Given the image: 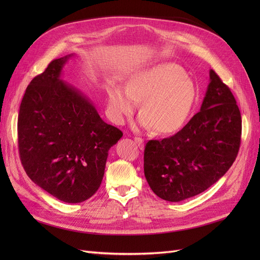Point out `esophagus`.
Masks as SVG:
<instances>
[{"label":"esophagus","instance_id":"obj_1","mask_svg":"<svg viewBox=\"0 0 260 260\" xmlns=\"http://www.w3.org/2000/svg\"><path fill=\"white\" fill-rule=\"evenodd\" d=\"M136 143L139 145V147L142 149L144 147V140L142 138H135Z\"/></svg>","mask_w":260,"mask_h":260}]
</instances>
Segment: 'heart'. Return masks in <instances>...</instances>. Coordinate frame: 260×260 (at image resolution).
Listing matches in <instances>:
<instances>
[{"label": "heart", "mask_w": 260, "mask_h": 260, "mask_svg": "<svg viewBox=\"0 0 260 260\" xmlns=\"http://www.w3.org/2000/svg\"><path fill=\"white\" fill-rule=\"evenodd\" d=\"M107 111L117 124H122L141 101L138 123L159 135L179 131L191 116L199 98L196 84L175 62H159L132 73L125 84L105 83Z\"/></svg>", "instance_id": "heart-1"}]
</instances>
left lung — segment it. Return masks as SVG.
Listing matches in <instances>:
<instances>
[{"instance_id": "obj_1", "label": "left lung", "mask_w": 260, "mask_h": 260, "mask_svg": "<svg viewBox=\"0 0 260 260\" xmlns=\"http://www.w3.org/2000/svg\"><path fill=\"white\" fill-rule=\"evenodd\" d=\"M242 119L232 92L214 70L201 111L175 136L148 141L144 175L152 191L181 202L206 191L237 158Z\"/></svg>"}]
</instances>
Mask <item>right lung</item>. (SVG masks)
Returning a JSON list of instances; mask_svg holds the SVG:
<instances>
[{"mask_svg": "<svg viewBox=\"0 0 260 260\" xmlns=\"http://www.w3.org/2000/svg\"><path fill=\"white\" fill-rule=\"evenodd\" d=\"M74 54L54 59L26 89L18 114L20 160L34 182L65 203H81L104 177L108 151L122 132L89 98L61 79Z\"/></svg>", "mask_w": 260, "mask_h": 260, "instance_id": "add662e5", "label": "right lung"}]
</instances>
